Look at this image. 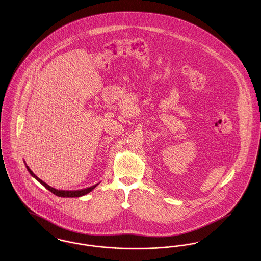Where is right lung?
<instances>
[{"mask_svg": "<svg viewBox=\"0 0 261 261\" xmlns=\"http://www.w3.org/2000/svg\"><path fill=\"white\" fill-rule=\"evenodd\" d=\"M25 166H26L28 172L31 174V176L34 177V178L37 180L38 182H40L43 186L45 187L46 189H48L54 195H56V196H58V197H61V198H79V197L85 196V195L89 194L90 192H92V191L99 184V183H98V184H96V185H94V186L90 187V188H87V189L77 190V191H62V190H57V189H55V188H53V187L49 186L47 183H45L44 181H42L40 178H38L37 176L32 172V170L26 165V163H25Z\"/></svg>", "mask_w": 261, "mask_h": 261, "instance_id": "1", "label": "right lung"}]
</instances>
